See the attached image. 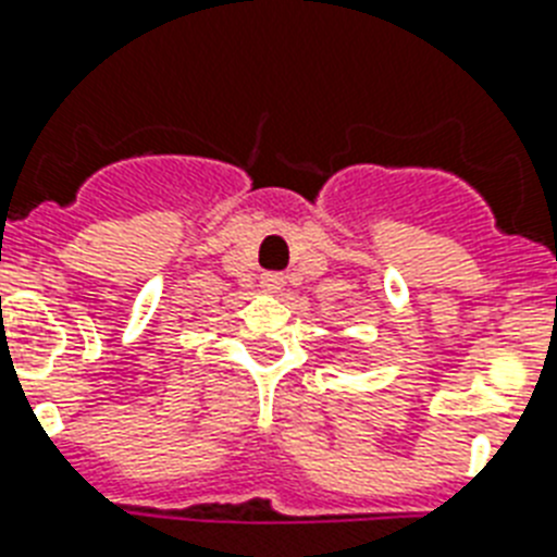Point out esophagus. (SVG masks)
Instances as JSON below:
<instances>
[{
    "mask_svg": "<svg viewBox=\"0 0 557 557\" xmlns=\"http://www.w3.org/2000/svg\"><path fill=\"white\" fill-rule=\"evenodd\" d=\"M263 288L265 292H280L283 288V274H265Z\"/></svg>",
    "mask_w": 557,
    "mask_h": 557,
    "instance_id": "34e87169",
    "label": "esophagus"
}]
</instances>
